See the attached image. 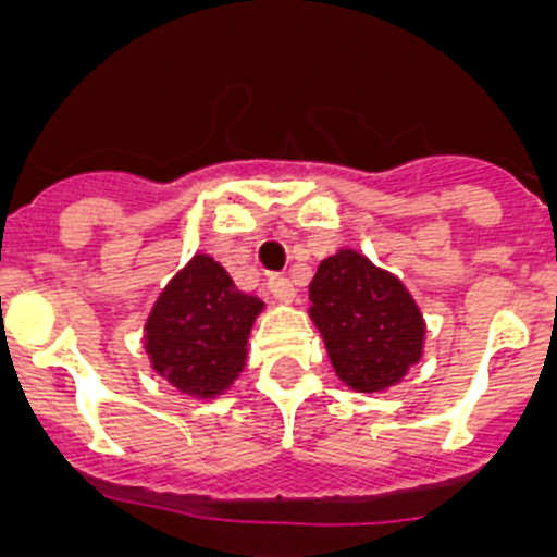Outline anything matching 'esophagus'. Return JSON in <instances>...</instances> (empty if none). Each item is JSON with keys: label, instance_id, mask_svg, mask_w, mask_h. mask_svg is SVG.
Returning <instances> with one entry per match:
<instances>
[{"label": "esophagus", "instance_id": "1", "mask_svg": "<svg viewBox=\"0 0 557 557\" xmlns=\"http://www.w3.org/2000/svg\"><path fill=\"white\" fill-rule=\"evenodd\" d=\"M270 293H273L275 301H282V304H293L295 301V287L289 284V278H284V275H273L268 282Z\"/></svg>", "mask_w": 557, "mask_h": 557}]
</instances>
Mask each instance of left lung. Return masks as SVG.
Listing matches in <instances>:
<instances>
[{
    "instance_id": "1",
    "label": "left lung",
    "mask_w": 557,
    "mask_h": 557,
    "mask_svg": "<svg viewBox=\"0 0 557 557\" xmlns=\"http://www.w3.org/2000/svg\"><path fill=\"white\" fill-rule=\"evenodd\" d=\"M309 301L334 373L351 391H391L424 357L426 323L416 298L359 250L339 248L318 264Z\"/></svg>"
}]
</instances>
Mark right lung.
I'll return each instance as SVG.
<instances>
[{
	"mask_svg": "<svg viewBox=\"0 0 557 557\" xmlns=\"http://www.w3.org/2000/svg\"><path fill=\"white\" fill-rule=\"evenodd\" d=\"M262 312V298L239 293L214 256L195 253L147 314L150 368L184 396H223L248 366L250 329Z\"/></svg>",
	"mask_w": 557,
	"mask_h": 557,
	"instance_id": "right-lung-1",
	"label": "right lung"
}]
</instances>
